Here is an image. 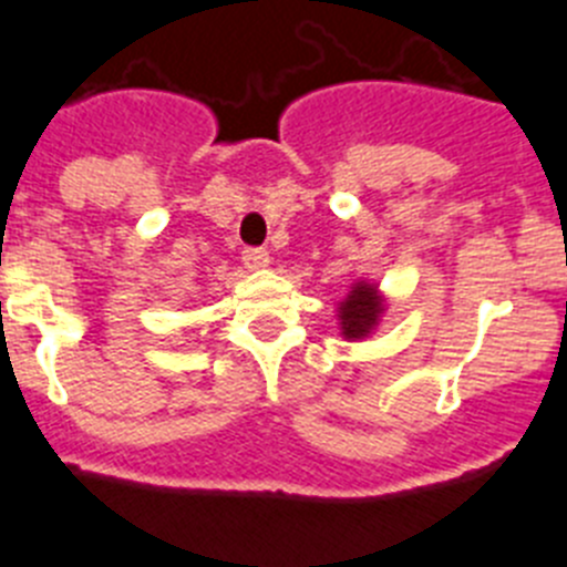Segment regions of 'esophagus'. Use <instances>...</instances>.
<instances>
[{"label": "esophagus", "instance_id": "obj_1", "mask_svg": "<svg viewBox=\"0 0 567 567\" xmlns=\"http://www.w3.org/2000/svg\"><path fill=\"white\" fill-rule=\"evenodd\" d=\"M243 262H246L248 271H259V268H265V265L271 262V257H268L265 248H246V251H243Z\"/></svg>", "mask_w": 567, "mask_h": 567}]
</instances>
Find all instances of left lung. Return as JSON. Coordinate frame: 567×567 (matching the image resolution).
Returning <instances> with one entry per match:
<instances>
[{
    "mask_svg": "<svg viewBox=\"0 0 567 567\" xmlns=\"http://www.w3.org/2000/svg\"><path fill=\"white\" fill-rule=\"evenodd\" d=\"M381 310H384V305H381V296L375 293V288L367 282H359L339 308L341 333L347 339H361V336H367L379 324Z\"/></svg>",
    "mask_w": 567,
    "mask_h": 567,
    "instance_id": "1",
    "label": "left lung"
}]
</instances>
